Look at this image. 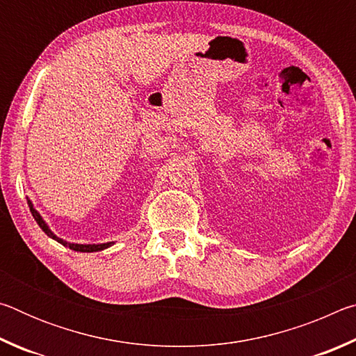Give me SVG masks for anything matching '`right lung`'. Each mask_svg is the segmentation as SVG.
Wrapping results in <instances>:
<instances>
[{
	"instance_id": "right-lung-1",
	"label": "right lung",
	"mask_w": 356,
	"mask_h": 356,
	"mask_svg": "<svg viewBox=\"0 0 356 356\" xmlns=\"http://www.w3.org/2000/svg\"><path fill=\"white\" fill-rule=\"evenodd\" d=\"M28 206H29V210H31V213H33V216H34V220L38 221V225L42 227V231H44L48 237H51V238H55L56 242H59L61 245H64V246H69L70 250H74V251H81V252H92V251H100V250H105V248H108V246H111L113 243L110 242V243H102V245H78V243H69V242H64V240H61V238H58L55 234H53L50 229H48V226L45 225V221L40 218V215L35 212V209H33V204L28 201Z\"/></svg>"
}]
</instances>
